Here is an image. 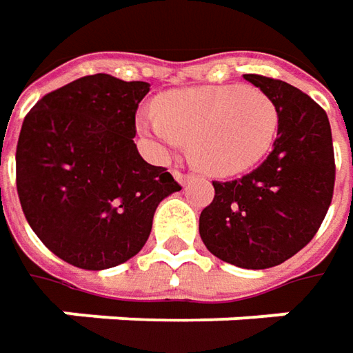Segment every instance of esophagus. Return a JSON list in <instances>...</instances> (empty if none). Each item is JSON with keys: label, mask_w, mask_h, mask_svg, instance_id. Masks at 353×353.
Instances as JSON below:
<instances>
[{"label": "esophagus", "mask_w": 353, "mask_h": 353, "mask_svg": "<svg viewBox=\"0 0 353 353\" xmlns=\"http://www.w3.org/2000/svg\"><path fill=\"white\" fill-rule=\"evenodd\" d=\"M172 176H174L179 183L183 184V186L184 184L190 183V181H194V176H192V174H184V172H181V170H172Z\"/></svg>", "instance_id": "obj_1"}]
</instances>
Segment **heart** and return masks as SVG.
<instances>
[{"mask_svg":"<svg viewBox=\"0 0 353 353\" xmlns=\"http://www.w3.org/2000/svg\"><path fill=\"white\" fill-rule=\"evenodd\" d=\"M137 128L163 153L188 141L196 169L210 176H234L257 167L271 151L279 110L257 88L176 90L159 100V114H139Z\"/></svg>","mask_w":353,"mask_h":353,"instance_id":"heart-1","label":"heart"}]
</instances>
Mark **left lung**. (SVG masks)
<instances>
[{
	"label": "left lung",
	"instance_id": "left-lung-1",
	"mask_svg": "<svg viewBox=\"0 0 353 353\" xmlns=\"http://www.w3.org/2000/svg\"><path fill=\"white\" fill-rule=\"evenodd\" d=\"M279 110L277 139L263 163L241 179L214 181L200 214V237L212 255L243 269H269L305 248L334 194L332 131L326 112L305 92L243 74Z\"/></svg>",
	"mask_w": 353,
	"mask_h": 353
}]
</instances>
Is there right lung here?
<instances>
[{
  "label": "right lung",
  "mask_w": 353,
  "mask_h": 353,
  "mask_svg": "<svg viewBox=\"0 0 353 353\" xmlns=\"http://www.w3.org/2000/svg\"><path fill=\"white\" fill-rule=\"evenodd\" d=\"M147 82L92 74L43 96L17 141V194L37 237L62 261L100 271L137 255L163 198L181 190L133 143Z\"/></svg>",
  "instance_id": "obj_1"
}]
</instances>
